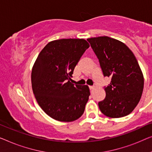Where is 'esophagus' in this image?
Returning a JSON list of instances; mask_svg holds the SVG:
<instances>
[{
	"label": "esophagus",
	"instance_id": "esophagus-1",
	"mask_svg": "<svg viewBox=\"0 0 152 152\" xmlns=\"http://www.w3.org/2000/svg\"><path fill=\"white\" fill-rule=\"evenodd\" d=\"M89 89H90V90H93V89H94V87L93 86H89Z\"/></svg>",
	"mask_w": 152,
	"mask_h": 152
}]
</instances>
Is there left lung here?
I'll list each match as a JSON object with an SVG mask.
<instances>
[{
    "mask_svg": "<svg viewBox=\"0 0 152 152\" xmlns=\"http://www.w3.org/2000/svg\"><path fill=\"white\" fill-rule=\"evenodd\" d=\"M87 40L98 58L103 76L111 78L104 87L105 98L98 102L100 110L110 118L127 116L139 102L144 87L135 56L125 44L108 36Z\"/></svg>",
    "mask_w": 152,
    "mask_h": 152,
    "instance_id": "left-lung-1",
    "label": "left lung"
}]
</instances>
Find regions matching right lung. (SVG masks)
<instances>
[{"label":"right lung","instance_id":"right-lung-1","mask_svg":"<svg viewBox=\"0 0 152 152\" xmlns=\"http://www.w3.org/2000/svg\"><path fill=\"white\" fill-rule=\"evenodd\" d=\"M89 48L84 39H60L49 42L38 54L31 71V86L39 106L51 118L72 122L84 112L89 89L72 84L71 78Z\"/></svg>","mask_w":152,"mask_h":152}]
</instances>
